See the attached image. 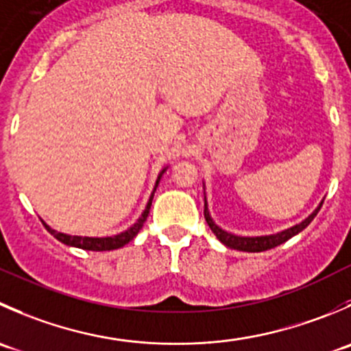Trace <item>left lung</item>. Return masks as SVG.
<instances>
[{"mask_svg": "<svg viewBox=\"0 0 351 351\" xmlns=\"http://www.w3.org/2000/svg\"><path fill=\"white\" fill-rule=\"evenodd\" d=\"M321 207H322V202L319 204L317 209H315L311 216L305 217L302 223L295 224V226L288 228V230H285V231H280V233H276V234H266V237H238V234L228 233V231L221 230V228L214 223L213 217H210L209 209H207L206 199H204V217H206L207 224H209V228L213 230V233L216 234L217 240H219L223 245H226V247L234 248V250H241V252H264V250H269V248H274V247H278V245L285 243V241L290 240L291 237H295V234L300 233L302 230H305V228L312 223V219L317 216V213Z\"/></svg>", "mask_w": 351, "mask_h": 351, "instance_id": "left-lung-1", "label": "left lung"}]
</instances>
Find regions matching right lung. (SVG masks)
<instances>
[{
	"instance_id": "right-lung-1",
	"label": "right lung",
	"mask_w": 351,
	"mask_h": 351,
	"mask_svg": "<svg viewBox=\"0 0 351 351\" xmlns=\"http://www.w3.org/2000/svg\"><path fill=\"white\" fill-rule=\"evenodd\" d=\"M166 169H162L161 173H159L158 176V182H156V186H154V192L156 189H158V183L159 180H161L162 173H165ZM154 192H152L151 199H149L147 206H145L144 213H142V216L138 217L137 223L132 224L128 230L121 231L120 234H114V237H104V238H93V237H77V234H66V233H60V231L53 230V228L47 226L46 223H43L44 226H46V230L49 231L51 234H53L56 240H60L61 243L64 245H70V247H77V248H84V250H94V252H104V250H117V248H121L123 245H127L128 241L134 240L135 237H137V233L141 231V228L144 226L145 219H147L149 216V210H151V206H152V197H154Z\"/></svg>"
}]
</instances>
